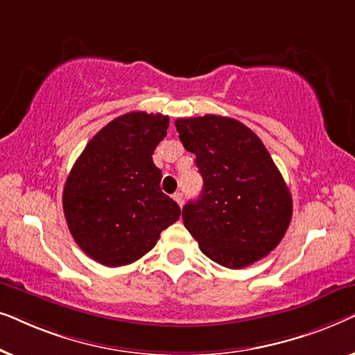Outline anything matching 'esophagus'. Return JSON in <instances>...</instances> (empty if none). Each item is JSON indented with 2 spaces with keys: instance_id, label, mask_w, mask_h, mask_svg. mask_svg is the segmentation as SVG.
Here are the masks:
<instances>
[{
  "instance_id": "esophagus-1",
  "label": "esophagus",
  "mask_w": 355,
  "mask_h": 355,
  "mask_svg": "<svg viewBox=\"0 0 355 355\" xmlns=\"http://www.w3.org/2000/svg\"><path fill=\"white\" fill-rule=\"evenodd\" d=\"M173 198H174V200L178 202V205H181V207H182V203H184V197H182V193H181V192H176V193H174Z\"/></svg>"
}]
</instances>
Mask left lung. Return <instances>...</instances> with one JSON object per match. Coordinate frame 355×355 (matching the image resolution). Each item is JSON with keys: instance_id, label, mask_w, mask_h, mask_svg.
<instances>
[{"instance_id": "8db88e82", "label": "left lung", "mask_w": 355, "mask_h": 355, "mask_svg": "<svg viewBox=\"0 0 355 355\" xmlns=\"http://www.w3.org/2000/svg\"><path fill=\"white\" fill-rule=\"evenodd\" d=\"M174 124L203 178L200 197L182 208L184 226L203 254L226 268L263 259L283 239L293 216V197L263 142L226 116Z\"/></svg>"}]
</instances>
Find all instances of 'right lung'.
<instances>
[{"mask_svg": "<svg viewBox=\"0 0 355 355\" xmlns=\"http://www.w3.org/2000/svg\"><path fill=\"white\" fill-rule=\"evenodd\" d=\"M169 118L132 111L98 130L66 179L62 208L77 245L105 266L139 260L176 223L181 208L162 192L152 155Z\"/></svg>", "mask_w": 355, "mask_h": 355, "instance_id": "right-lung-1", "label": "right lung"}]
</instances>
